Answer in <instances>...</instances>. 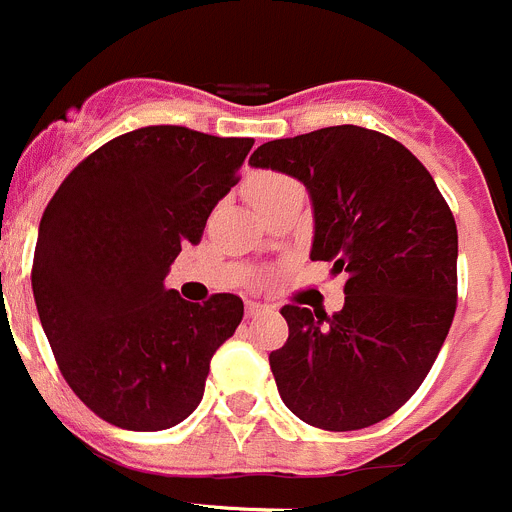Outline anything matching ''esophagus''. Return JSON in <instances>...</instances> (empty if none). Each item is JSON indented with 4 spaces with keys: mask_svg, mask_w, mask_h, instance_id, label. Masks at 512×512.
I'll list each match as a JSON object with an SVG mask.
<instances>
[{
    "mask_svg": "<svg viewBox=\"0 0 512 512\" xmlns=\"http://www.w3.org/2000/svg\"><path fill=\"white\" fill-rule=\"evenodd\" d=\"M247 315H250V318H252V315H260V313H265V310H267V305L265 303H257V300H247Z\"/></svg>",
    "mask_w": 512,
    "mask_h": 512,
    "instance_id": "esophagus-1",
    "label": "esophagus"
}]
</instances>
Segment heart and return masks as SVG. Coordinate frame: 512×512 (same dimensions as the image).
<instances>
[{
    "instance_id": "obj_1",
    "label": "heart",
    "mask_w": 512,
    "mask_h": 512,
    "mask_svg": "<svg viewBox=\"0 0 512 512\" xmlns=\"http://www.w3.org/2000/svg\"><path fill=\"white\" fill-rule=\"evenodd\" d=\"M290 186H298L293 179H288V176L283 174H257L255 179H250V184H247V197H250V202L255 204V207H260L262 202H267V199H272L275 194H280V191L290 189Z\"/></svg>"
}]
</instances>
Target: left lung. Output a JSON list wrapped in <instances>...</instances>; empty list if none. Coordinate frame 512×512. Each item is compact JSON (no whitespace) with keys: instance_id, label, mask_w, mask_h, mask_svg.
I'll return each instance as SVG.
<instances>
[{"instance_id":"obj_1","label":"left lung","mask_w":512,"mask_h":512,"mask_svg":"<svg viewBox=\"0 0 512 512\" xmlns=\"http://www.w3.org/2000/svg\"><path fill=\"white\" fill-rule=\"evenodd\" d=\"M250 164L303 181L310 260L348 275L338 313L280 310L290 336L270 369L285 407L328 432L391 417L427 379L457 308V224L432 174L361 126L267 141Z\"/></svg>"}]
</instances>
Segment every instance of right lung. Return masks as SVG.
Returning a JSON list of instances; mask_svg holds the SVG:
<instances>
[{
	"label": "right lung",
	"mask_w": 512,
	"mask_h": 512,
	"mask_svg": "<svg viewBox=\"0 0 512 512\" xmlns=\"http://www.w3.org/2000/svg\"><path fill=\"white\" fill-rule=\"evenodd\" d=\"M252 143L138 128L80 161L47 204L32 262L37 313L68 386L108 424L159 432L199 407L209 361L245 305L232 293L189 303L164 280L240 181Z\"/></svg>",
	"instance_id": "add662e5"
}]
</instances>
